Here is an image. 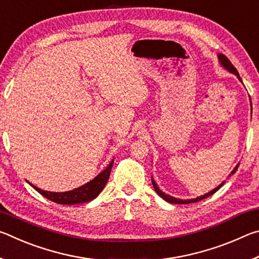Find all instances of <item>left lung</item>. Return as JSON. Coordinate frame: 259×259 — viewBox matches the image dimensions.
Listing matches in <instances>:
<instances>
[{
    "instance_id": "obj_1",
    "label": "left lung",
    "mask_w": 259,
    "mask_h": 259,
    "mask_svg": "<svg viewBox=\"0 0 259 259\" xmlns=\"http://www.w3.org/2000/svg\"><path fill=\"white\" fill-rule=\"evenodd\" d=\"M218 59H219V63L222 64V66H223V67L226 68L227 71H229V72L235 74V75L238 76L239 80H240L241 82H242V80H241V77H240V75H239L238 71H236V68L233 66V65H232V63H231V61L229 60V58H227V57H226L225 55L219 54V55H218ZM239 164H240V163H239ZM239 164L235 166V168L233 169V171L231 172V175L235 174V171H236V170H238V168H239ZM231 175H230V176H231ZM224 183H225V182H223V183L221 184V185H218L216 188H213L212 191H210L209 193H207V194L199 196V198H196V199H190V200H182V199L174 198V196H171V195H168V194H165V193L162 192V191L160 190V188L157 187L155 181H154V179H153V177H152V184H153V187H154V190H155V192L157 193V194H159V195L161 196V198L163 199L164 201H166V202H169V203H178V204H187V203L198 202V201H200V200H203V199H205V198H208V196L212 195L213 193H216V192L219 190V188H221L223 185H224Z\"/></svg>"
}]
</instances>
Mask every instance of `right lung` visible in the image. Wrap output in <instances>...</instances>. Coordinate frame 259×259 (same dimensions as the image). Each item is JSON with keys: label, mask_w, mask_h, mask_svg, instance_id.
<instances>
[{"label": "right lung", "mask_w": 259, "mask_h": 259, "mask_svg": "<svg viewBox=\"0 0 259 259\" xmlns=\"http://www.w3.org/2000/svg\"><path fill=\"white\" fill-rule=\"evenodd\" d=\"M113 162L108 164V166L105 170H103L97 177H95L93 181L87 183L85 185H82L80 187L75 188L73 191L68 192H48L40 190V188L32 185L29 183V185L32 186L34 190H36L40 194H42L48 200L54 201L56 203L59 204H76V203H84L89 202V201L94 200L99 195V193L103 191V188L106 185V183L109 178V174H111Z\"/></svg>", "instance_id": "add662e5"}]
</instances>
